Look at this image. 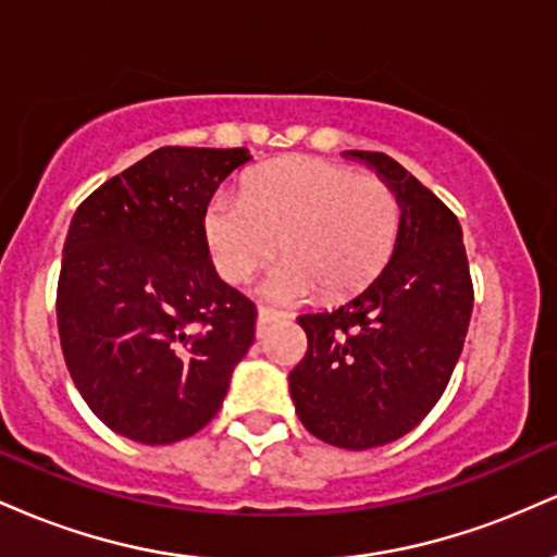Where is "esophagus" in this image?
Instances as JSON below:
<instances>
[{
    "label": "esophagus",
    "instance_id": "obj_1",
    "mask_svg": "<svg viewBox=\"0 0 557 557\" xmlns=\"http://www.w3.org/2000/svg\"><path fill=\"white\" fill-rule=\"evenodd\" d=\"M280 319H285L283 311L267 309V306H261V309H259V319H257V332H259V335H264V332L270 330V324L280 322Z\"/></svg>",
    "mask_w": 557,
    "mask_h": 557
}]
</instances>
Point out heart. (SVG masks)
I'll list each match as a JSON object with an SVG mask.
<instances>
[{
	"label": "heart",
	"instance_id": "obj_1",
	"mask_svg": "<svg viewBox=\"0 0 557 557\" xmlns=\"http://www.w3.org/2000/svg\"><path fill=\"white\" fill-rule=\"evenodd\" d=\"M398 225V196L382 177L290 157L253 172L243 196L220 190L203 212V240L230 285L246 283L283 246L287 257L259 290L298 304L319 287L345 296L374 280L393 253Z\"/></svg>",
	"mask_w": 557,
	"mask_h": 557
}]
</instances>
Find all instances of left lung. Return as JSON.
<instances>
[{"label":"left lung","instance_id":"left-lung-1","mask_svg":"<svg viewBox=\"0 0 557 557\" xmlns=\"http://www.w3.org/2000/svg\"><path fill=\"white\" fill-rule=\"evenodd\" d=\"M372 164L400 203L393 257L335 311L300 314L306 356L290 372L300 424L322 443L369 450L419 426L463 350L474 285L458 216L382 151Z\"/></svg>","mask_w":557,"mask_h":557}]
</instances>
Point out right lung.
<instances>
[{"instance_id": "obj_1", "label": "right lung", "mask_w": 557, "mask_h": 557, "mask_svg": "<svg viewBox=\"0 0 557 557\" xmlns=\"http://www.w3.org/2000/svg\"><path fill=\"white\" fill-rule=\"evenodd\" d=\"M248 159L162 146L75 209L57 283L62 354L88 408L127 440L203 430L251 348L257 306L216 277L203 240L207 203Z\"/></svg>"}]
</instances>
